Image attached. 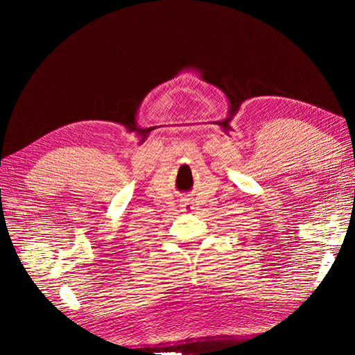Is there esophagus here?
<instances>
[{
	"label": "esophagus",
	"instance_id": "esophagus-1",
	"mask_svg": "<svg viewBox=\"0 0 355 355\" xmlns=\"http://www.w3.org/2000/svg\"><path fill=\"white\" fill-rule=\"evenodd\" d=\"M180 207H182V210L188 211V213H191L192 210H194V206H192V202L189 200H182L180 201Z\"/></svg>",
	"mask_w": 355,
	"mask_h": 355
}]
</instances>
